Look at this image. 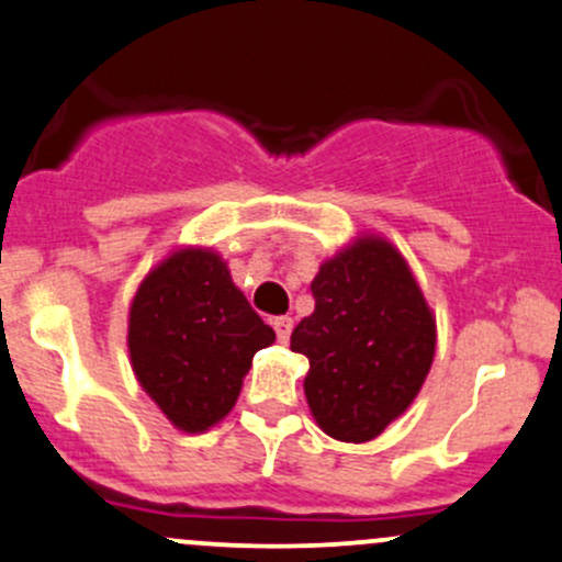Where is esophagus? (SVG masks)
I'll return each instance as SVG.
<instances>
[{
    "label": "esophagus",
    "instance_id": "1",
    "mask_svg": "<svg viewBox=\"0 0 562 562\" xmlns=\"http://www.w3.org/2000/svg\"><path fill=\"white\" fill-rule=\"evenodd\" d=\"M270 324H273L279 342H289V335H292V327H294L292 318H289V316H276Z\"/></svg>",
    "mask_w": 562,
    "mask_h": 562
}]
</instances>
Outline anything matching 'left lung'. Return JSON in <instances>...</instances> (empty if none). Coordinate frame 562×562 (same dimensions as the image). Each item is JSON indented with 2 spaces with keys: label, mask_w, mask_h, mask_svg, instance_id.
Returning <instances> with one entry per match:
<instances>
[{
  "label": "left lung",
  "mask_w": 562,
  "mask_h": 562,
  "mask_svg": "<svg viewBox=\"0 0 562 562\" xmlns=\"http://www.w3.org/2000/svg\"><path fill=\"white\" fill-rule=\"evenodd\" d=\"M316 311L292 331L311 361L305 396L316 424L340 442H367L400 418L431 370L437 329L400 251L361 238L322 265Z\"/></svg>",
  "instance_id": "left-lung-1"
}]
</instances>
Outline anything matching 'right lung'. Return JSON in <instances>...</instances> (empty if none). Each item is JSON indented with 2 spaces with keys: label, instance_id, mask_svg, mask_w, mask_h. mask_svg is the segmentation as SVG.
Listing matches in <instances>:
<instances>
[{
  "label": "right lung",
  "instance_id": "obj_1",
  "mask_svg": "<svg viewBox=\"0 0 562 562\" xmlns=\"http://www.w3.org/2000/svg\"><path fill=\"white\" fill-rule=\"evenodd\" d=\"M273 340L276 331L209 249L168 257L142 281L131 305L128 351L138 383L190 434L231 413L251 359Z\"/></svg>",
  "mask_w": 562,
  "mask_h": 562
}]
</instances>
